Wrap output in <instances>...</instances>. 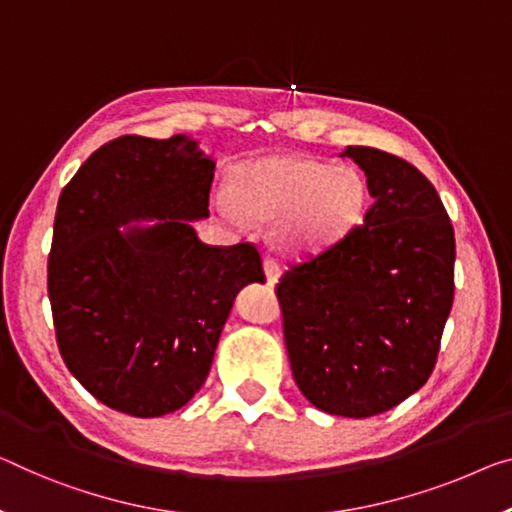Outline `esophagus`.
I'll list each match as a JSON object with an SVG mask.
<instances>
[{"label": "esophagus", "mask_w": 512, "mask_h": 512, "mask_svg": "<svg viewBox=\"0 0 512 512\" xmlns=\"http://www.w3.org/2000/svg\"><path fill=\"white\" fill-rule=\"evenodd\" d=\"M263 270H265L267 281L274 283V281L279 279V274H281V265H279V261L274 256H265L263 258Z\"/></svg>", "instance_id": "34e87169"}]
</instances>
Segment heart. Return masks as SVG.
I'll list each match as a JSON object with an SVG mask.
<instances>
[{
  "label": "heart",
  "instance_id": "b5f03b06",
  "mask_svg": "<svg viewBox=\"0 0 512 512\" xmlns=\"http://www.w3.org/2000/svg\"><path fill=\"white\" fill-rule=\"evenodd\" d=\"M215 206L233 224L272 222L286 249L327 245L359 224L366 183L355 169L329 167L309 157L272 155L242 164L233 190H215Z\"/></svg>",
  "mask_w": 512,
  "mask_h": 512
}]
</instances>
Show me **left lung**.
<instances>
[{
  "instance_id": "1",
  "label": "left lung",
  "mask_w": 512,
  "mask_h": 512,
  "mask_svg": "<svg viewBox=\"0 0 512 512\" xmlns=\"http://www.w3.org/2000/svg\"><path fill=\"white\" fill-rule=\"evenodd\" d=\"M373 206L274 288L295 382L311 405L366 419L428 382L453 306L455 235L430 180L403 157L348 146Z\"/></svg>"
}]
</instances>
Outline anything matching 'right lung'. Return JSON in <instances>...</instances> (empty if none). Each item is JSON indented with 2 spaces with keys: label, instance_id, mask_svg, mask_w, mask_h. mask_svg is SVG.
<instances>
[{
  "label": "right lung",
  "instance_id": "1",
  "mask_svg": "<svg viewBox=\"0 0 512 512\" xmlns=\"http://www.w3.org/2000/svg\"><path fill=\"white\" fill-rule=\"evenodd\" d=\"M215 162L176 135L100 146L59 196L47 258L57 345L77 382L116 412H176L210 373L235 295L265 281L256 245L210 247ZM157 218L141 230L119 225Z\"/></svg>",
  "mask_w": 512,
  "mask_h": 512
}]
</instances>
